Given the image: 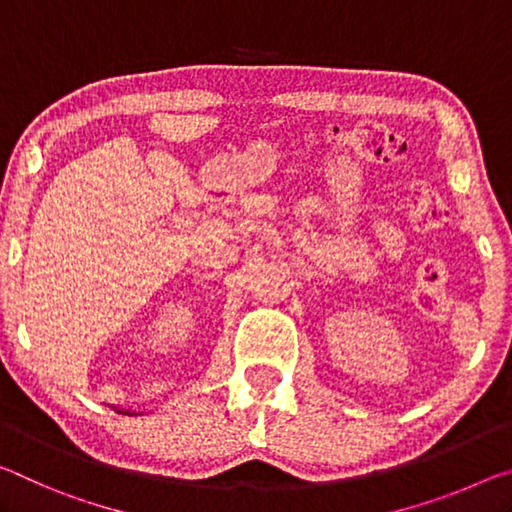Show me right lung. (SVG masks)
I'll list each match as a JSON object with an SVG mask.
<instances>
[{"label": "right lung", "instance_id": "right-lung-1", "mask_svg": "<svg viewBox=\"0 0 512 512\" xmlns=\"http://www.w3.org/2000/svg\"><path fill=\"white\" fill-rule=\"evenodd\" d=\"M117 413H122V415H140V413H133V410H120V408H117Z\"/></svg>", "mask_w": 512, "mask_h": 512}]
</instances>
